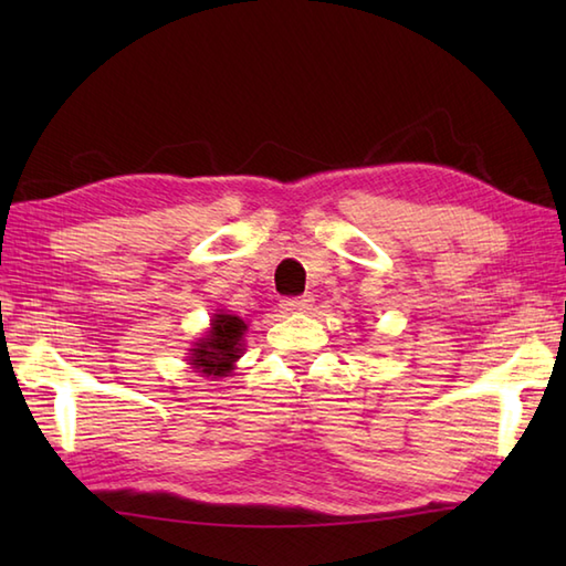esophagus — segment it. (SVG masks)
<instances>
[{"instance_id": "1", "label": "esophagus", "mask_w": 566, "mask_h": 566, "mask_svg": "<svg viewBox=\"0 0 566 566\" xmlns=\"http://www.w3.org/2000/svg\"><path fill=\"white\" fill-rule=\"evenodd\" d=\"M311 306H314V296H311V294L290 296V298H284V302H282V308L286 311V314H304V311H308Z\"/></svg>"}]
</instances>
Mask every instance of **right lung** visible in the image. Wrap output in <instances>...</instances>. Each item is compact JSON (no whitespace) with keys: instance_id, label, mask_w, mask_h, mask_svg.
I'll list each match as a JSON object with an SVG mask.
<instances>
[{"instance_id":"obj_1","label":"right lung","mask_w":566,"mask_h":566,"mask_svg":"<svg viewBox=\"0 0 566 566\" xmlns=\"http://www.w3.org/2000/svg\"><path fill=\"white\" fill-rule=\"evenodd\" d=\"M245 323L231 314H219L211 323V331L191 350V365L207 377H226L240 357V340H243Z\"/></svg>"}]
</instances>
